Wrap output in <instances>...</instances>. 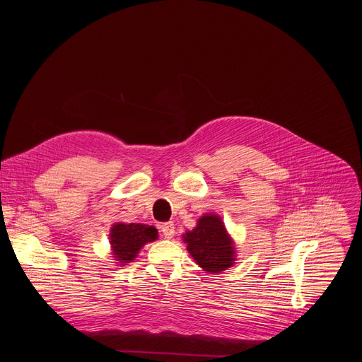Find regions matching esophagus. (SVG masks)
I'll return each instance as SVG.
<instances>
[{"mask_svg":"<svg viewBox=\"0 0 362 362\" xmlns=\"http://www.w3.org/2000/svg\"><path fill=\"white\" fill-rule=\"evenodd\" d=\"M160 230H162V233H163V236H165L166 239H172V238L175 236V225H173V222L163 223L162 228H160Z\"/></svg>","mask_w":362,"mask_h":362,"instance_id":"1","label":"esophagus"}]
</instances>
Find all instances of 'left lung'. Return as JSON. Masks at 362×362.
Returning a JSON list of instances; mask_svg holds the SVG:
<instances>
[{
    "mask_svg": "<svg viewBox=\"0 0 362 362\" xmlns=\"http://www.w3.org/2000/svg\"><path fill=\"white\" fill-rule=\"evenodd\" d=\"M183 240L197 265L208 272L219 274L232 267L235 261L233 242L228 236L222 219L216 215L202 216L197 226L186 232Z\"/></svg>",
    "mask_w": 362,
    "mask_h": 362,
    "instance_id": "obj_1",
    "label": "left lung"
}]
</instances>
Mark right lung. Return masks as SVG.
I'll return each instance as SVG.
<instances>
[{
  "instance_id": "right-lung-1",
  "label": "right lung",
  "mask_w": 362,
  "mask_h": 362,
  "mask_svg": "<svg viewBox=\"0 0 362 362\" xmlns=\"http://www.w3.org/2000/svg\"><path fill=\"white\" fill-rule=\"evenodd\" d=\"M113 255L122 264L133 262L147 242L158 239V229L141 223H116L110 232Z\"/></svg>"
}]
</instances>
